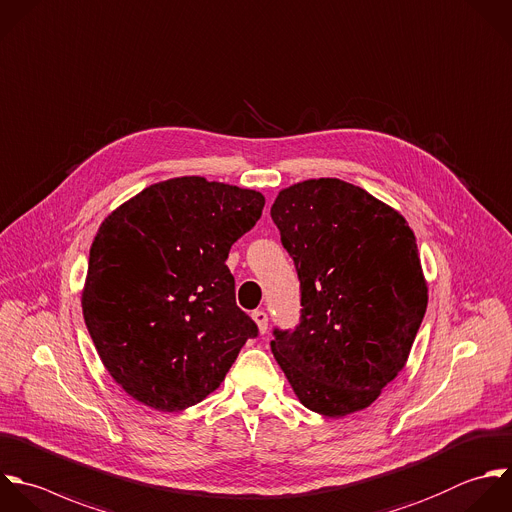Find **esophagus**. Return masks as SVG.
I'll return each instance as SVG.
<instances>
[{
  "label": "esophagus",
  "instance_id": "esophagus-1",
  "mask_svg": "<svg viewBox=\"0 0 512 512\" xmlns=\"http://www.w3.org/2000/svg\"><path fill=\"white\" fill-rule=\"evenodd\" d=\"M251 317H253V321L257 323L259 333H267V325H269V317H267V313H265V311H261V309H257V311H253V313H251Z\"/></svg>",
  "mask_w": 512,
  "mask_h": 512
}]
</instances>
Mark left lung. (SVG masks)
<instances>
[{
  "instance_id": "8db88e82",
  "label": "left lung",
  "mask_w": 512,
  "mask_h": 512,
  "mask_svg": "<svg viewBox=\"0 0 512 512\" xmlns=\"http://www.w3.org/2000/svg\"><path fill=\"white\" fill-rule=\"evenodd\" d=\"M271 217L301 281V321L271 351L299 401L325 417L367 409L403 371L429 289L405 217L321 177L279 191Z\"/></svg>"
}]
</instances>
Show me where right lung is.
<instances>
[{"label": "right lung", "instance_id": "right-lung-1", "mask_svg": "<svg viewBox=\"0 0 512 512\" xmlns=\"http://www.w3.org/2000/svg\"><path fill=\"white\" fill-rule=\"evenodd\" d=\"M263 207L259 191L193 175L149 185L101 223L81 307L129 397L163 413L193 407L257 337L225 261Z\"/></svg>", "mask_w": 512, "mask_h": 512}]
</instances>
